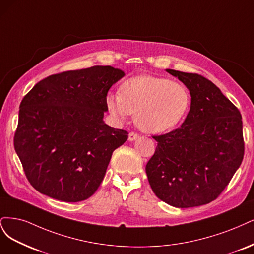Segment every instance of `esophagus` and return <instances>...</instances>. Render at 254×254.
I'll list each match as a JSON object with an SVG mask.
<instances>
[{
  "instance_id": "34e87169",
  "label": "esophagus",
  "mask_w": 254,
  "mask_h": 254,
  "mask_svg": "<svg viewBox=\"0 0 254 254\" xmlns=\"http://www.w3.org/2000/svg\"><path fill=\"white\" fill-rule=\"evenodd\" d=\"M138 137H139V134L134 133V132H130V133L128 134V140H129V141H134L135 139H137Z\"/></svg>"
}]
</instances>
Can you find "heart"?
<instances>
[{
  "instance_id": "obj_1",
  "label": "heart",
  "mask_w": 254,
  "mask_h": 254,
  "mask_svg": "<svg viewBox=\"0 0 254 254\" xmlns=\"http://www.w3.org/2000/svg\"><path fill=\"white\" fill-rule=\"evenodd\" d=\"M106 102L114 116L124 118L132 114L141 129L162 133L185 118L191 98L181 83L144 75L125 81L120 94L109 95Z\"/></svg>"
}]
</instances>
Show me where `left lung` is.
Instances as JSON below:
<instances>
[{
	"label": "left lung",
	"mask_w": 254,
	"mask_h": 254,
	"mask_svg": "<svg viewBox=\"0 0 254 254\" xmlns=\"http://www.w3.org/2000/svg\"><path fill=\"white\" fill-rule=\"evenodd\" d=\"M189 88L191 108L181 127L153 136L157 146L145 166L153 192L176 208L215 200L244 158L239 109L198 73L167 69Z\"/></svg>",
	"instance_id": "8db88e82"
}]
</instances>
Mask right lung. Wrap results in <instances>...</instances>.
<instances>
[{
  "label": "right lung",
  "instance_id": "obj_1",
  "mask_svg": "<svg viewBox=\"0 0 254 254\" xmlns=\"http://www.w3.org/2000/svg\"><path fill=\"white\" fill-rule=\"evenodd\" d=\"M124 76L121 69L99 65L62 71L24 96L13 145L37 191L66 202L96 192L113 152L128 135L103 122L106 95Z\"/></svg>",
  "mask_w": 254,
  "mask_h": 254
}]
</instances>
